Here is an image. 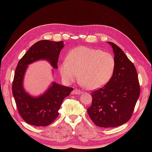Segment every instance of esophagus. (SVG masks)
Segmentation results:
<instances>
[{"label": "esophagus", "instance_id": "1", "mask_svg": "<svg viewBox=\"0 0 152 152\" xmlns=\"http://www.w3.org/2000/svg\"><path fill=\"white\" fill-rule=\"evenodd\" d=\"M81 93H82V91L78 89H73V91L72 92V94H80Z\"/></svg>", "mask_w": 152, "mask_h": 152}]
</instances>
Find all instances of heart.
Listing matches in <instances>:
<instances>
[{"instance_id":"heart-1","label":"heart","mask_w":152,"mask_h":152,"mask_svg":"<svg viewBox=\"0 0 152 152\" xmlns=\"http://www.w3.org/2000/svg\"><path fill=\"white\" fill-rule=\"evenodd\" d=\"M115 59L108 52L84 46L68 53L59 67V72L66 82H73L79 75L81 84L89 89H96L106 84L112 77Z\"/></svg>"}]
</instances>
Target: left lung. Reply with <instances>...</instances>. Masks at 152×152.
<instances>
[{"mask_svg": "<svg viewBox=\"0 0 152 152\" xmlns=\"http://www.w3.org/2000/svg\"><path fill=\"white\" fill-rule=\"evenodd\" d=\"M112 45L115 68L111 79L103 87L92 92V104L87 114L95 125L115 127L131 118L140 94L136 67L116 44Z\"/></svg>", "mask_w": 152, "mask_h": 152, "instance_id": "obj_1", "label": "left lung"}]
</instances>
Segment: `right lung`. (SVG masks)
<instances>
[{"mask_svg":"<svg viewBox=\"0 0 152 152\" xmlns=\"http://www.w3.org/2000/svg\"><path fill=\"white\" fill-rule=\"evenodd\" d=\"M63 48V41H38L20 59L16 68L12 94L20 116L31 126L44 127L53 123L59 115L58 110L63 99L70 95L73 88L53 82L43 95L38 98L31 97L23 87L26 69L29 64L41 59H47L54 68H57L59 55Z\"/></svg>","mask_w":152,"mask_h":152,"instance_id":"add662e5","label":"right lung"}]
</instances>
